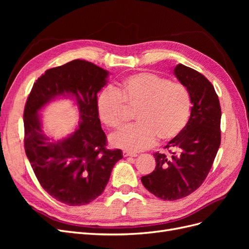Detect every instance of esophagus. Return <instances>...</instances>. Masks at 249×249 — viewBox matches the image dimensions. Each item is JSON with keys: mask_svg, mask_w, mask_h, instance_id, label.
<instances>
[{"mask_svg": "<svg viewBox=\"0 0 249 249\" xmlns=\"http://www.w3.org/2000/svg\"><path fill=\"white\" fill-rule=\"evenodd\" d=\"M123 155H124V157H137V154H136V153L127 152V150H124Z\"/></svg>", "mask_w": 249, "mask_h": 249, "instance_id": "obj_1", "label": "esophagus"}]
</instances>
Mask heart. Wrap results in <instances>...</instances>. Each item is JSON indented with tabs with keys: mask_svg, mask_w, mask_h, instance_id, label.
I'll return each mask as SVG.
<instances>
[{
	"mask_svg": "<svg viewBox=\"0 0 249 249\" xmlns=\"http://www.w3.org/2000/svg\"><path fill=\"white\" fill-rule=\"evenodd\" d=\"M137 110V124L111 136L115 147L138 152L155 144L157 137L167 141L184 130L191 111V97L180 83L154 72L126 77L119 89L105 88L97 99L102 122L113 129L122 127Z\"/></svg>",
	"mask_w": 249,
	"mask_h": 249,
	"instance_id": "b5f03b06",
	"label": "heart"
}]
</instances>
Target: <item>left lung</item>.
I'll list each match as a JSON object with an SVG mask.
<instances>
[{"instance_id":"1","label":"left lung","mask_w":249,"mask_h":249,"mask_svg":"<svg viewBox=\"0 0 249 249\" xmlns=\"http://www.w3.org/2000/svg\"><path fill=\"white\" fill-rule=\"evenodd\" d=\"M175 74L190 93V118L165 146L169 154L155 153V170L141 178L143 186L163 200L183 198L198 189L221 142V108L212 83L183 64L176 66Z\"/></svg>"}]
</instances>
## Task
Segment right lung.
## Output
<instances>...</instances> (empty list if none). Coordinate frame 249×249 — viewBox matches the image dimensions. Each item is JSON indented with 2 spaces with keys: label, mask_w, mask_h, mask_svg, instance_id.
I'll return each mask as SVG.
<instances>
[{
  "label": "right lung",
  "mask_w": 249,
  "mask_h": 249,
  "mask_svg": "<svg viewBox=\"0 0 249 249\" xmlns=\"http://www.w3.org/2000/svg\"><path fill=\"white\" fill-rule=\"evenodd\" d=\"M109 72L76 59L48 70L37 79L24 110L25 150L41 187L69 206L91 202L104 192L111 171L123 159L120 149H108L97 111V92ZM73 97L80 112L77 130L51 142L42 131L39 111L56 97Z\"/></svg>",
  "instance_id": "1"
}]
</instances>
